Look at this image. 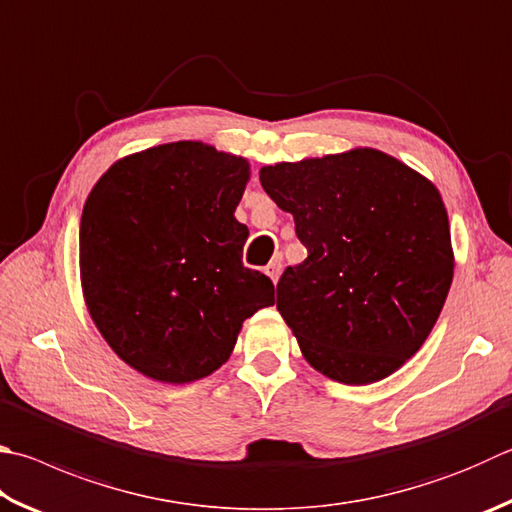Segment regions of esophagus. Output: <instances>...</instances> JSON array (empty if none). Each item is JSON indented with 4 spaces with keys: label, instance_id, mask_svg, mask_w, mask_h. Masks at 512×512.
I'll list each match as a JSON object with an SVG mask.
<instances>
[{
    "label": "esophagus",
    "instance_id": "34e87169",
    "mask_svg": "<svg viewBox=\"0 0 512 512\" xmlns=\"http://www.w3.org/2000/svg\"><path fill=\"white\" fill-rule=\"evenodd\" d=\"M280 273H282V264H280V262H271V264L266 266V275L271 277L273 282L280 280Z\"/></svg>",
    "mask_w": 512,
    "mask_h": 512
}]
</instances>
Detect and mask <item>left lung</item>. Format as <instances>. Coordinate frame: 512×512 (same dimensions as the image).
Instances as JSON below:
<instances>
[{"label":"left lung","mask_w":512,"mask_h":512,"mask_svg":"<svg viewBox=\"0 0 512 512\" xmlns=\"http://www.w3.org/2000/svg\"><path fill=\"white\" fill-rule=\"evenodd\" d=\"M259 181L309 250L277 282V311L306 362L369 385L423 347L454 275L436 185L374 147L264 165Z\"/></svg>","instance_id":"1"}]
</instances>
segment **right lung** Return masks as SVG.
I'll return each mask as SVG.
<instances>
[{"instance_id":"obj_1","label":"right lung","mask_w":512,"mask_h":512,"mask_svg":"<svg viewBox=\"0 0 512 512\" xmlns=\"http://www.w3.org/2000/svg\"><path fill=\"white\" fill-rule=\"evenodd\" d=\"M244 156L176 141L118 159L80 219V284L116 356L159 383L185 385L228 362L241 324L275 304L266 275L241 264L235 210Z\"/></svg>"}]
</instances>
